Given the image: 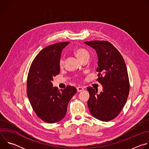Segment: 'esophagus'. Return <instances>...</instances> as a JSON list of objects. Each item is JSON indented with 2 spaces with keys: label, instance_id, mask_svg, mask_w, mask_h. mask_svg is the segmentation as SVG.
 <instances>
[{
  "label": "esophagus",
  "instance_id": "obj_1",
  "mask_svg": "<svg viewBox=\"0 0 149 149\" xmlns=\"http://www.w3.org/2000/svg\"><path fill=\"white\" fill-rule=\"evenodd\" d=\"M77 91L79 93V92H81V91H83V90H84V88H83L82 87H78L77 88Z\"/></svg>",
  "mask_w": 149,
  "mask_h": 149
}]
</instances>
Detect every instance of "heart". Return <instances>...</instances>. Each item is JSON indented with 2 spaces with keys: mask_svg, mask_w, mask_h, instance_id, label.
Returning <instances> with one entry per match:
<instances>
[{
  "mask_svg": "<svg viewBox=\"0 0 149 149\" xmlns=\"http://www.w3.org/2000/svg\"><path fill=\"white\" fill-rule=\"evenodd\" d=\"M74 54L75 56L82 62L83 60L86 59H88L90 57L89 52L87 50L84 48H77L74 51ZM65 62L64 57H61L59 60V65L61 67L63 66Z\"/></svg>",
  "mask_w": 149,
  "mask_h": 149,
  "instance_id": "1",
  "label": "heart"
}]
</instances>
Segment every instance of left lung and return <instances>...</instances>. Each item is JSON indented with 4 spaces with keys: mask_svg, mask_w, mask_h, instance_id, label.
<instances>
[{
    "mask_svg": "<svg viewBox=\"0 0 149 149\" xmlns=\"http://www.w3.org/2000/svg\"><path fill=\"white\" fill-rule=\"evenodd\" d=\"M96 51L98 55L97 81L102 86V91L89 87L88 107L95 118L109 121L121 112L130 91L129 75L124 60L119 51L105 40L84 42Z\"/></svg>",
    "mask_w": 149,
    "mask_h": 149,
    "instance_id": "8db88e82",
    "label": "left lung"
}]
</instances>
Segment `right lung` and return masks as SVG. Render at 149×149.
Returning a JSON list of instances; mask_svg holds the SVG:
<instances>
[{
	"instance_id": "right-lung-1",
	"label": "right lung",
	"mask_w": 149,
	"mask_h": 149,
	"mask_svg": "<svg viewBox=\"0 0 149 149\" xmlns=\"http://www.w3.org/2000/svg\"><path fill=\"white\" fill-rule=\"evenodd\" d=\"M70 42L51 45L40 51L31 65L27 78V95L36 115L48 123L65 117L67 105L77 89L68 86L64 90L52 87L53 77L59 73L62 49Z\"/></svg>"
}]
</instances>
